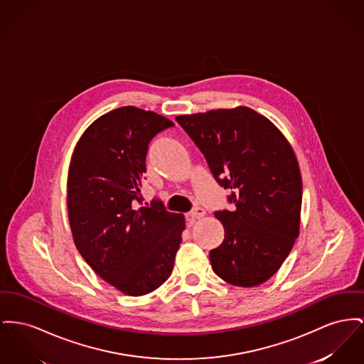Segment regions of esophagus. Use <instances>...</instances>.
<instances>
[{
  "label": "esophagus",
  "instance_id": "obj_1",
  "mask_svg": "<svg viewBox=\"0 0 364 364\" xmlns=\"http://www.w3.org/2000/svg\"><path fill=\"white\" fill-rule=\"evenodd\" d=\"M205 215V210L202 208H195L190 213L187 214V217L190 220H196V218H202Z\"/></svg>",
  "mask_w": 364,
  "mask_h": 364
}]
</instances>
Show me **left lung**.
<instances>
[{"label": "left lung", "instance_id": "8db88e82", "mask_svg": "<svg viewBox=\"0 0 364 364\" xmlns=\"http://www.w3.org/2000/svg\"><path fill=\"white\" fill-rule=\"evenodd\" d=\"M205 155L234 210L214 212L224 240L210 250L214 274L253 287L277 274L299 236L302 180L296 154L269 119L249 107L176 117Z\"/></svg>", "mask_w": 364, "mask_h": 364}]
</instances>
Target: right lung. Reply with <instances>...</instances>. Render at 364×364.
<instances>
[{
  "label": "right lung",
  "instance_id": "obj_1",
  "mask_svg": "<svg viewBox=\"0 0 364 364\" xmlns=\"http://www.w3.org/2000/svg\"><path fill=\"white\" fill-rule=\"evenodd\" d=\"M174 127L152 111L127 107L97 118L68 169L67 209L74 243L89 267L128 296H144L171 277L186 228L159 199L139 206L151 140Z\"/></svg>",
  "mask_w": 364,
  "mask_h": 364
}]
</instances>
